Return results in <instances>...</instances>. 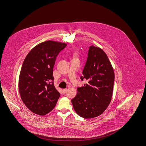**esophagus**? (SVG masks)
Returning a JSON list of instances; mask_svg holds the SVG:
<instances>
[{"mask_svg":"<svg viewBox=\"0 0 146 146\" xmlns=\"http://www.w3.org/2000/svg\"><path fill=\"white\" fill-rule=\"evenodd\" d=\"M66 91H67V89H64L63 90V93L64 94H65L66 92Z\"/></svg>","mask_w":146,"mask_h":146,"instance_id":"esophagus-1","label":"esophagus"}]
</instances>
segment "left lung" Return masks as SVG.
<instances>
[{
    "mask_svg": "<svg viewBox=\"0 0 146 146\" xmlns=\"http://www.w3.org/2000/svg\"><path fill=\"white\" fill-rule=\"evenodd\" d=\"M80 79L87 80L88 82L77 88V95L71 100L73 108L82 118L98 117L110 104L114 82V73L110 62L101 48L90 46Z\"/></svg>",
    "mask_w": 146,
    "mask_h": 146,
    "instance_id": "obj_1",
    "label": "left lung"
}]
</instances>
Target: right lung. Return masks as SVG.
I'll use <instances>...</instances> for the list:
<instances>
[{
	"instance_id": "1",
	"label": "right lung",
	"mask_w": 146,
	"mask_h": 146,
	"mask_svg": "<svg viewBox=\"0 0 146 146\" xmlns=\"http://www.w3.org/2000/svg\"><path fill=\"white\" fill-rule=\"evenodd\" d=\"M65 43L46 41L27 55L21 70L19 91L25 106L33 113L44 115L56 106L60 93L54 85L53 68Z\"/></svg>"
}]
</instances>
